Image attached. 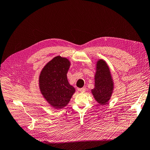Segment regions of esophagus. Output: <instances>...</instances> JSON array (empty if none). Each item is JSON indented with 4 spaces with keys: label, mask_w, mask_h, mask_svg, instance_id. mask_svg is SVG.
<instances>
[{
    "label": "esophagus",
    "mask_w": 150,
    "mask_h": 150,
    "mask_svg": "<svg viewBox=\"0 0 150 150\" xmlns=\"http://www.w3.org/2000/svg\"><path fill=\"white\" fill-rule=\"evenodd\" d=\"M79 91L82 93H84L86 91V88H79Z\"/></svg>",
    "instance_id": "1"
}]
</instances>
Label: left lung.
<instances>
[{
	"label": "left lung",
	"instance_id": "left-lung-1",
	"mask_svg": "<svg viewBox=\"0 0 150 150\" xmlns=\"http://www.w3.org/2000/svg\"><path fill=\"white\" fill-rule=\"evenodd\" d=\"M95 75V88L92 90L96 100L104 105L110 99L113 89L112 80L108 67L105 61L100 60L97 64Z\"/></svg>",
	"mask_w": 150,
	"mask_h": 150
}]
</instances>
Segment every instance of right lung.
<instances>
[{"mask_svg": "<svg viewBox=\"0 0 150 150\" xmlns=\"http://www.w3.org/2000/svg\"><path fill=\"white\" fill-rule=\"evenodd\" d=\"M69 66L70 62L67 58L58 56L50 61L41 72V92L54 108H62L66 106L75 91L67 79Z\"/></svg>", "mask_w": 150, "mask_h": 150, "instance_id": "add662e5", "label": "right lung"}]
</instances>
